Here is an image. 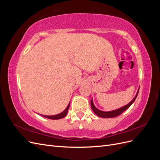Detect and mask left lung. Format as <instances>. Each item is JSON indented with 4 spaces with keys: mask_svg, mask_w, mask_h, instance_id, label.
Instances as JSON below:
<instances>
[{
    "mask_svg": "<svg viewBox=\"0 0 160 160\" xmlns=\"http://www.w3.org/2000/svg\"><path fill=\"white\" fill-rule=\"evenodd\" d=\"M138 92H139V90L138 91V93L136 94V95L135 96V98L133 99V100L131 101V102H129L128 105L123 106V107L119 109H118L116 110H113V111H101L98 109H97L95 105L93 104V100L91 99V108L92 109H93V111H94V113L99 116V117L100 118H115V117H117V116L119 115L120 114H122L123 111H125V110H126L127 109H128L131 105H132V104L134 102V101L135 100V99H136L137 96L138 95Z\"/></svg>",
    "mask_w": 160,
    "mask_h": 160,
    "instance_id": "1",
    "label": "left lung"
}]
</instances>
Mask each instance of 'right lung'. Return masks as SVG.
I'll use <instances>...</instances> for the list:
<instances>
[{
	"label": "right lung",
	"mask_w": 160,
	"mask_h": 160,
	"mask_svg": "<svg viewBox=\"0 0 160 160\" xmlns=\"http://www.w3.org/2000/svg\"><path fill=\"white\" fill-rule=\"evenodd\" d=\"M69 106H70V102L69 103V105H67V108L62 111V113H59V114H57V115H41L43 117H45L46 118L48 119H62L64 117H65L66 115L67 114V111H68V109L69 108Z\"/></svg>",
	"instance_id": "right-lung-1"
}]
</instances>
